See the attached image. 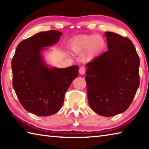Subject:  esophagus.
Instances as JSON below:
<instances>
[{
  "label": "esophagus",
  "instance_id": "esophagus-1",
  "mask_svg": "<svg viewBox=\"0 0 149 149\" xmlns=\"http://www.w3.org/2000/svg\"><path fill=\"white\" fill-rule=\"evenodd\" d=\"M79 72V74H81V75H83V74H85V72H86V68H85V67H84V66L80 67Z\"/></svg>",
  "mask_w": 149,
  "mask_h": 149
}]
</instances>
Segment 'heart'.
Wrapping results in <instances>:
<instances>
[{
    "instance_id": "heart-1",
    "label": "heart",
    "mask_w": 149,
    "mask_h": 149,
    "mask_svg": "<svg viewBox=\"0 0 149 149\" xmlns=\"http://www.w3.org/2000/svg\"><path fill=\"white\" fill-rule=\"evenodd\" d=\"M104 46V40L97 35H83L75 37L70 47L75 54H81L86 51L85 58L90 60L97 55L103 50Z\"/></svg>"
}]
</instances>
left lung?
<instances>
[{
	"mask_svg": "<svg viewBox=\"0 0 149 149\" xmlns=\"http://www.w3.org/2000/svg\"><path fill=\"white\" fill-rule=\"evenodd\" d=\"M108 50L86 64L85 80L90 108L110 117L125 112L139 85V58L127 37L107 31Z\"/></svg>",
	"mask_w": 149,
	"mask_h": 149,
	"instance_id": "8db88e82",
	"label": "left lung"
}]
</instances>
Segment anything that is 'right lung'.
Returning <instances> with one entry per match:
<instances>
[{
  "instance_id": "right-lung-1",
  "label": "right lung",
  "mask_w": 149,
  "mask_h": 149,
  "mask_svg": "<svg viewBox=\"0 0 149 149\" xmlns=\"http://www.w3.org/2000/svg\"><path fill=\"white\" fill-rule=\"evenodd\" d=\"M63 33L49 30L22 40L11 61L13 87L21 105L39 116L57 112L65 95L78 75L79 66L49 68L41 55L43 48L56 44Z\"/></svg>"
}]
</instances>
